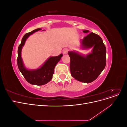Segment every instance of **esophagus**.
Returning a JSON list of instances; mask_svg holds the SVG:
<instances>
[{
  "mask_svg": "<svg viewBox=\"0 0 127 127\" xmlns=\"http://www.w3.org/2000/svg\"><path fill=\"white\" fill-rule=\"evenodd\" d=\"M68 51V49H67V48H64V49H63V53H64V55H66V54H67Z\"/></svg>",
  "mask_w": 127,
  "mask_h": 127,
  "instance_id": "obj_1",
  "label": "esophagus"
}]
</instances>
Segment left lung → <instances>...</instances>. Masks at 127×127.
<instances>
[{
  "instance_id": "8db88e82",
  "label": "left lung",
  "mask_w": 127,
  "mask_h": 127,
  "mask_svg": "<svg viewBox=\"0 0 127 127\" xmlns=\"http://www.w3.org/2000/svg\"><path fill=\"white\" fill-rule=\"evenodd\" d=\"M89 31L84 30V33ZM84 50L92 48L91 53L84 55L75 51L68 52L70 58L71 75L79 82L90 83L96 79L106 65V48L102 38L93 32L80 41Z\"/></svg>"
}]
</instances>
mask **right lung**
I'll return each instance as SVG.
<instances>
[{
  "label": "right lung",
  "instance_id": "1",
  "mask_svg": "<svg viewBox=\"0 0 127 127\" xmlns=\"http://www.w3.org/2000/svg\"><path fill=\"white\" fill-rule=\"evenodd\" d=\"M41 30V29H37L25 34L24 36L23 37L21 43L19 45L18 48L17 57L18 69L24 77L26 81L32 85L38 86L44 85L50 81L54 74L56 65L63 56V54H60L58 56L49 57L40 67L35 69H28L25 67L21 55L22 48L24 47L28 38L32 34Z\"/></svg>",
  "mask_w": 127,
  "mask_h": 127
}]
</instances>
